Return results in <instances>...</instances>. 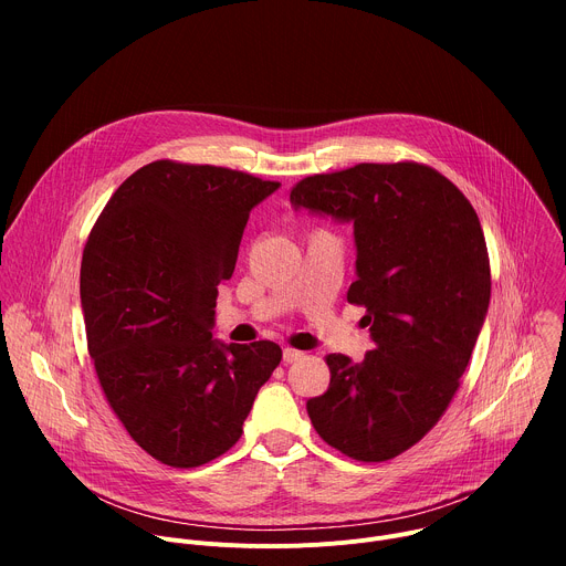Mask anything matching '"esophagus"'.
Wrapping results in <instances>:
<instances>
[{
  "mask_svg": "<svg viewBox=\"0 0 566 566\" xmlns=\"http://www.w3.org/2000/svg\"><path fill=\"white\" fill-rule=\"evenodd\" d=\"M304 354L302 352H297V349H293V347H286L284 349V354H282V358H284V363H295V360H300Z\"/></svg>",
  "mask_w": 566,
  "mask_h": 566,
  "instance_id": "1",
  "label": "esophagus"
}]
</instances>
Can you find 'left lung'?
Segmentation results:
<instances>
[{
  "label": "left lung",
  "instance_id": "8db88e82",
  "mask_svg": "<svg viewBox=\"0 0 566 566\" xmlns=\"http://www.w3.org/2000/svg\"><path fill=\"white\" fill-rule=\"evenodd\" d=\"M295 208L354 221L358 280L374 349L360 363L325 356L332 380L306 400L315 432L356 461H387L446 415L491 302V260L479 217L439 170L398 160L313 175Z\"/></svg>",
  "mask_w": 566,
  "mask_h": 566
}]
</instances>
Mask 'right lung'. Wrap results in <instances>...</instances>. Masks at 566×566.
Masks as SVG:
<instances>
[{"instance_id": "add662e5", "label": "right lung", "mask_w": 566, "mask_h": 566, "mask_svg": "<svg viewBox=\"0 0 566 566\" xmlns=\"http://www.w3.org/2000/svg\"><path fill=\"white\" fill-rule=\"evenodd\" d=\"M280 188L249 172L160 158L112 195L80 264L87 349L109 408L156 461L197 468L244 432L280 345H217L251 210Z\"/></svg>"}]
</instances>
